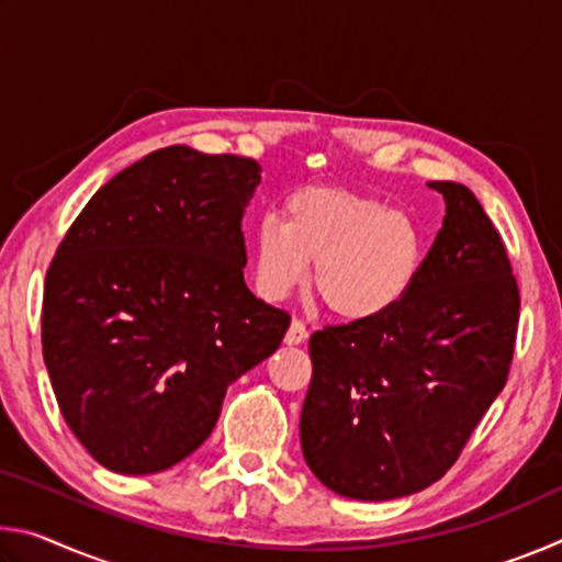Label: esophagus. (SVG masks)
<instances>
[{"label": "esophagus", "mask_w": 562, "mask_h": 562, "mask_svg": "<svg viewBox=\"0 0 562 562\" xmlns=\"http://www.w3.org/2000/svg\"><path fill=\"white\" fill-rule=\"evenodd\" d=\"M307 337H310L307 327H304L300 319H292V322H290L288 335H284V345H290V347H294V345H304V341H307Z\"/></svg>", "instance_id": "1"}]
</instances>
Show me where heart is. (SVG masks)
Listing matches in <instances>:
<instances>
[{
  "label": "heart",
  "instance_id": "1",
  "mask_svg": "<svg viewBox=\"0 0 562 562\" xmlns=\"http://www.w3.org/2000/svg\"><path fill=\"white\" fill-rule=\"evenodd\" d=\"M265 215L252 233L255 282L278 302L312 265V290L341 322L367 325L394 312L422 274L426 240L412 215L347 188L310 186Z\"/></svg>",
  "mask_w": 562,
  "mask_h": 562
}]
</instances>
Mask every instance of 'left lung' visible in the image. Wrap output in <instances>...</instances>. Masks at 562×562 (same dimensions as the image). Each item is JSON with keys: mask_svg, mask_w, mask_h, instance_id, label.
I'll return each mask as SVG.
<instances>
[{"mask_svg": "<svg viewBox=\"0 0 562 562\" xmlns=\"http://www.w3.org/2000/svg\"><path fill=\"white\" fill-rule=\"evenodd\" d=\"M429 188L443 195L446 215L412 294L382 319L310 337L302 453L347 498L429 488L508 379L520 294L506 245L469 188Z\"/></svg>", "mask_w": 562, "mask_h": 562, "instance_id": "left-lung-1", "label": "left lung"}]
</instances>
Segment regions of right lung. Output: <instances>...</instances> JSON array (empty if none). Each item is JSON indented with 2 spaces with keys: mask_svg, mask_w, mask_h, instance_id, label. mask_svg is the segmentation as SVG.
I'll return each instance as SVG.
<instances>
[{
  "mask_svg": "<svg viewBox=\"0 0 562 562\" xmlns=\"http://www.w3.org/2000/svg\"><path fill=\"white\" fill-rule=\"evenodd\" d=\"M252 158L158 148L97 190L44 282L42 347L61 414L103 469L193 453L227 386L280 347L290 315L247 290Z\"/></svg>",
  "mask_w": 562,
  "mask_h": 562,
  "instance_id": "1",
  "label": "right lung"
}]
</instances>
